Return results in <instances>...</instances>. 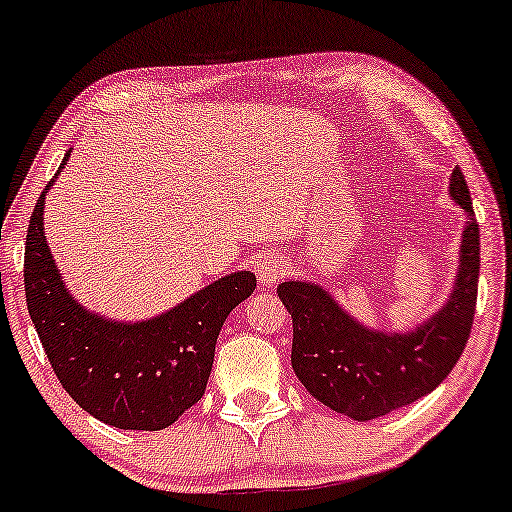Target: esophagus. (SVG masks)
Masks as SVG:
<instances>
[{"label": "esophagus", "instance_id": "34e87169", "mask_svg": "<svg viewBox=\"0 0 512 512\" xmlns=\"http://www.w3.org/2000/svg\"><path fill=\"white\" fill-rule=\"evenodd\" d=\"M255 272L260 276L262 286H272L286 274V260L281 255H276V252H264L255 264Z\"/></svg>", "mask_w": 512, "mask_h": 512}]
</instances>
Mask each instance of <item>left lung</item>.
Returning a JSON list of instances; mask_svg holds the SVG:
<instances>
[{"label":"left lung","instance_id":"obj_1","mask_svg":"<svg viewBox=\"0 0 512 512\" xmlns=\"http://www.w3.org/2000/svg\"><path fill=\"white\" fill-rule=\"evenodd\" d=\"M450 197L467 211L455 284L438 313L414 330H370L313 281L276 289L293 320L296 378L337 414L370 421L407 407L436 390L462 356L477 308L479 223L460 168L450 175Z\"/></svg>","mask_w":512,"mask_h":512}]
</instances>
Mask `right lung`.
I'll return each mask as SVG.
<instances>
[{"label":"right lung","instance_id":"right-lung-1","mask_svg":"<svg viewBox=\"0 0 512 512\" xmlns=\"http://www.w3.org/2000/svg\"><path fill=\"white\" fill-rule=\"evenodd\" d=\"M69 154L28 223V313L52 370L81 409L125 431H161L202 399L223 322L255 291L257 279L233 272L149 320L117 322L91 313L64 286L43 228L45 195Z\"/></svg>","mask_w":512,"mask_h":512}]
</instances>
